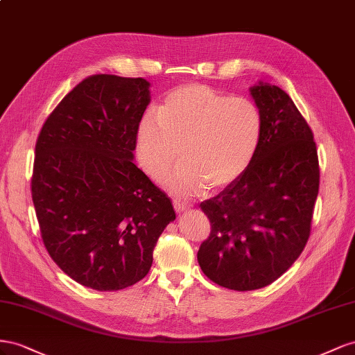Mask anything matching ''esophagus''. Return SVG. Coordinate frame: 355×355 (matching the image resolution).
Here are the masks:
<instances>
[{
	"label": "esophagus",
	"mask_w": 355,
	"mask_h": 355,
	"mask_svg": "<svg viewBox=\"0 0 355 355\" xmlns=\"http://www.w3.org/2000/svg\"><path fill=\"white\" fill-rule=\"evenodd\" d=\"M172 204H174V209H175V212H183V211H186V209H189L191 205L190 204H187V202H184V200H181V199H174L172 200Z\"/></svg>",
	"instance_id": "esophagus-1"
}]
</instances>
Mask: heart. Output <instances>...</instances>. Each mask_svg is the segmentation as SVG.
I'll return each mask as SVG.
<instances>
[{"label": "heart", "mask_w": 355, "mask_h": 355, "mask_svg": "<svg viewBox=\"0 0 355 355\" xmlns=\"http://www.w3.org/2000/svg\"><path fill=\"white\" fill-rule=\"evenodd\" d=\"M263 121L248 98H234L199 85L178 87L159 111L150 110L137 129L139 165L153 180L164 178L181 162L166 186L174 193L193 196L207 189L227 187L254 159Z\"/></svg>", "instance_id": "b5f03b06"}]
</instances>
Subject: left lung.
Segmentation results:
<instances>
[{"instance_id": "1", "label": "left lung", "mask_w": 355, "mask_h": 355, "mask_svg": "<svg viewBox=\"0 0 355 355\" xmlns=\"http://www.w3.org/2000/svg\"><path fill=\"white\" fill-rule=\"evenodd\" d=\"M263 129L247 171L200 209L211 234L198 261L216 284L236 291L266 287L305 248L318 196L313 134L291 98L269 83L250 89Z\"/></svg>"}]
</instances>
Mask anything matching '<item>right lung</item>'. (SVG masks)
<instances>
[{
    "label": "right lung",
    "instance_id": "1",
    "mask_svg": "<svg viewBox=\"0 0 355 355\" xmlns=\"http://www.w3.org/2000/svg\"><path fill=\"white\" fill-rule=\"evenodd\" d=\"M148 87L141 77L90 76L37 138L31 193L44 247L69 278L98 291L143 279L175 220L171 199L134 164Z\"/></svg>",
    "mask_w": 355,
    "mask_h": 355
}]
</instances>
